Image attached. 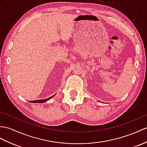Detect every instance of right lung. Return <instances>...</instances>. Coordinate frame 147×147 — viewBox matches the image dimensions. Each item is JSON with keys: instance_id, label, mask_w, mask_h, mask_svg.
Wrapping results in <instances>:
<instances>
[{"instance_id": "add662e5", "label": "right lung", "mask_w": 147, "mask_h": 147, "mask_svg": "<svg viewBox=\"0 0 147 147\" xmlns=\"http://www.w3.org/2000/svg\"><path fill=\"white\" fill-rule=\"evenodd\" d=\"M55 96V95H53V96H51V97H49V98H46V99H44V100H34V101H29V102H30V103H44V102H47V101H48L49 100H50L51 98H52V97H53V96Z\"/></svg>"}]
</instances>
